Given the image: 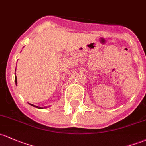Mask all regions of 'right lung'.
Segmentation results:
<instances>
[{
    "label": "right lung",
    "mask_w": 146,
    "mask_h": 146,
    "mask_svg": "<svg viewBox=\"0 0 146 146\" xmlns=\"http://www.w3.org/2000/svg\"><path fill=\"white\" fill-rule=\"evenodd\" d=\"M15 83H17V77H16V75H15ZM30 105H31V106H34V105H33V104H30ZM36 107H37V108H41V109H42V108H40V107H38V106H36Z\"/></svg>",
    "instance_id": "add662e5"
}]
</instances>
